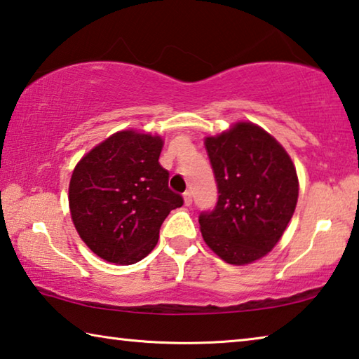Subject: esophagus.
<instances>
[{
    "label": "esophagus",
    "mask_w": 359,
    "mask_h": 359,
    "mask_svg": "<svg viewBox=\"0 0 359 359\" xmlns=\"http://www.w3.org/2000/svg\"><path fill=\"white\" fill-rule=\"evenodd\" d=\"M183 198H184V205H186V207H189V205H192V194H191L189 191L184 192Z\"/></svg>",
    "instance_id": "1"
}]
</instances>
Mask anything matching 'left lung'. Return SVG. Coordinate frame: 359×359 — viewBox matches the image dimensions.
<instances>
[{"mask_svg": "<svg viewBox=\"0 0 359 359\" xmlns=\"http://www.w3.org/2000/svg\"><path fill=\"white\" fill-rule=\"evenodd\" d=\"M205 148L219 194L216 207L198 216L205 243L233 266L261 259L296 210L294 163L272 135L251 122L205 138Z\"/></svg>", "mask_w": 359, "mask_h": 359, "instance_id": "8db88e82", "label": "left lung"}]
</instances>
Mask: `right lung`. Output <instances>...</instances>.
<instances>
[{
  "label": "right lung",
  "mask_w": 359,
  "mask_h": 359,
  "mask_svg": "<svg viewBox=\"0 0 359 359\" xmlns=\"http://www.w3.org/2000/svg\"><path fill=\"white\" fill-rule=\"evenodd\" d=\"M161 137L135 130L111 135L81 158L68 201L76 231L97 256L130 266L154 250L168 213L183 197L158 163Z\"/></svg>",
  "instance_id": "1"
}]
</instances>
